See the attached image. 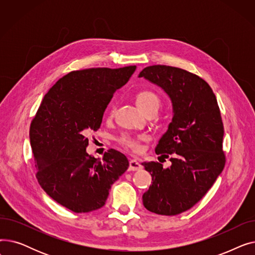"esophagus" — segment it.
I'll use <instances>...</instances> for the list:
<instances>
[{
    "label": "esophagus",
    "instance_id": "esophagus-1",
    "mask_svg": "<svg viewBox=\"0 0 255 255\" xmlns=\"http://www.w3.org/2000/svg\"><path fill=\"white\" fill-rule=\"evenodd\" d=\"M142 168L141 164L137 161L135 159H131L129 162V170L131 171H136V170H140Z\"/></svg>",
    "mask_w": 255,
    "mask_h": 255
}]
</instances>
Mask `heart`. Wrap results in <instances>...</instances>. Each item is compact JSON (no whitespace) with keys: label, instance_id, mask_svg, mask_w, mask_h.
I'll use <instances>...</instances> for the list:
<instances>
[{"label":"heart","instance_id":"heart-1","mask_svg":"<svg viewBox=\"0 0 255 255\" xmlns=\"http://www.w3.org/2000/svg\"><path fill=\"white\" fill-rule=\"evenodd\" d=\"M136 103L139 109L145 113L149 110H157L160 106V98L156 93L152 91H142L137 94L136 96ZM145 136L139 135L137 137L130 136V135H123L121 137L120 141L125 146H128L129 149L134 152H138L140 150V140L144 139Z\"/></svg>","mask_w":255,"mask_h":255}]
</instances>
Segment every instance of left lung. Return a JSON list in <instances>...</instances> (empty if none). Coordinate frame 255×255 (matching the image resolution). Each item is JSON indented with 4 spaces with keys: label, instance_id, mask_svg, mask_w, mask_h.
<instances>
[{
    "label": "left lung",
    "instance_id": "8db88e82",
    "mask_svg": "<svg viewBox=\"0 0 255 255\" xmlns=\"http://www.w3.org/2000/svg\"><path fill=\"white\" fill-rule=\"evenodd\" d=\"M161 88L172 107V119L156 145V154L171 165L142 162L152 185L142 195L146 210L173 216L204 197L223 170V124L215 94L203 78L177 67L154 65L138 74Z\"/></svg>",
    "mask_w": 255,
    "mask_h": 255
}]
</instances>
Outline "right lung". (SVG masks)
Returning <instances> with one entry per match:
<instances>
[{
    "label": "right lung",
    "mask_w": 255,
    "mask_h": 255,
    "mask_svg": "<svg viewBox=\"0 0 255 255\" xmlns=\"http://www.w3.org/2000/svg\"><path fill=\"white\" fill-rule=\"evenodd\" d=\"M136 66L72 71L53 85L30 128L38 183L61 206L88 213L105 205L112 185L129 166L126 156L111 149L102 160L89 155L88 134L99 129L117 90Z\"/></svg>",
    "instance_id": "right-lung-1"
}]
</instances>
